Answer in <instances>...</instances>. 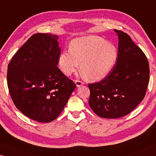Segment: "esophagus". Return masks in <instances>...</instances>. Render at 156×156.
<instances>
[{"instance_id":"1","label":"esophagus","mask_w":156,"mask_h":156,"mask_svg":"<svg viewBox=\"0 0 156 156\" xmlns=\"http://www.w3.org/2000/svg\"><path fill=\"white\" fill-rule=\"evenodd\" d=\"M75 84L76 85L77 87H80V86H82L84 83L82 82V81H80V80H76L75 81Z\"/></svg>"}]
</instances>
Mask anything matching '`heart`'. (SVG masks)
Returning a JSON list of instances; mask_svg holds the SVG:
<instances>
[{
  "mask_svg": "<svg viewBox=\"0 0 156 156\" xmlns=\"http://www.w3.org/2000/svg\"><path fill=\"white\" fill-rule=\"evenodd\" d=\"M118 59V51L112 44L100 37L86 36L71 41L69 51L58 58L62 72L70 76L79 68L89 80L98 81L112 70Z\"/></svg>",
  "mask_w": 156,
  "mask_h": 156,
  "instance_id": "b5f03b06",
  "label": "heart"
}]
</instances>
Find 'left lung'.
<instances>
[{"mask_svg": "<svg viewBox=\"0 0 156 156\" xmlns=\"http://www.w3.org/2000/svg\"><path fill=\"white\" fill-rule=\"evenodd\" d=\"M117 34L118 59L111 72L100 82L89 84V105L98 117L116 119L128 115L144 98L149 82V65L143 51L130 37Z\"/></svg>", "mask_w": 156, "mask_h": 156, "instance_id": "1", "label": "left lung"}]
</instances>
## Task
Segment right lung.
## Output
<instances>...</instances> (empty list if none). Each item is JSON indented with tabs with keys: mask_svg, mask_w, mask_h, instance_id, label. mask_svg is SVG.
Instances as JSON below:
<instances>
[{
	"mask_svg": "<svg viewBox=\"0 0 156 156\" xmlns=\"http://www.w3.org/2000/svg\"><path fill=\"white\" fill-rule=\"evenodd\" d=\"M58 36L33 34L13 56L7 68V86L16 107L39 122L55 120L76 88L58 68Z\"/></svg>",
	"mask_w": 156,
	"mask_h": 156,
	"instance_id": "1",
	"label": "right lung"
}]
</instances>
